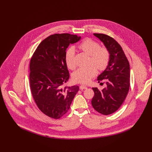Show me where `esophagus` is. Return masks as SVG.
Listing matches in <instances>:
<instances>
[{"label": "esophagus", "mask_w": 152, "mask_h": 152, "mask_svg": "<svg viewBox=\"0 0 152 152\" xmlns=\"http://www.w3.org/2000/svg\"><path fill=\"white\" fill-rule=\"evenodd\" d=\"M79 88L80 90H85V89H87V87L85 85H80Z\"/></svg>", "instance_id": "obj_1"}]
</instances>
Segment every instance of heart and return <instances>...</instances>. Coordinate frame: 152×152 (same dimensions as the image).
<instances>
[{
	"label": "heart",
	"mask_w": 152,
	"mask_h": 152,
	"mask_svg": "<svg viewBox=\"0 0 152 152\" xmlns=\"http://www.w3.org/2000/svg\"><path fill=\"white\" fill-rule=\"evenodd\" d=\"M77 48L87 54L90 56V63L94 66H90L85 68H79L75 71L72 75L73 80L79 83H88L96 73V68L99 70H104L110 59L109 50L103 47H100V45L94 40L86 38L77 46ZM75 50L71 48L67 50L65 55V61L67 67L73 70L75 68L74 61Z\"/></svg>",
	"instance_id": "1"
}]
</instances>
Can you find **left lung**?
Segmentation results:
<instances>
[{"instance_id":"1","label":"left lung","mask_w":152,"mask_h":152,"mask_svg":"<svg viewBox=\"0 0 152 152\" xmlns=\"http://www.w3.org/2000/svg\"><path fill=\"white\" fill-rule=\"evenodd\" d=\"M104 44L110 53L106 69L97 77L99 82L103 80L106 86L102 91L92 88L94 96L91 104L94 109L103 115H110L117 111L124 101L130 86L129 61L118 43L103 34H94Z\"/></svg>"}]
</instances>
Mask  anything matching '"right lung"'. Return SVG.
<instances>
[{
  "mask_svg": "<svg viewBox=\"0 0 152 152\" xmlns=\"http://www.w3.org/2000/svg\"><path fill=\"white\" fill-rule=\"evenodd\" d=\"M70 34H56L47 37L37 47L30 62L29 81L32 97L39 110L47 116L58 119L70 109L79 91L73 85L62 88L70 77L65 61L70 44L80 39Z\"/></svg>",
  "mask_w": 152,
  "mask_h": 152,
  "instance_id": "add662e5",
  "label": "right lung"
}]
</instances>
